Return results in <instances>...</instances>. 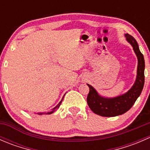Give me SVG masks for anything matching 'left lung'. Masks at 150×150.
<instances>
[{
	"mask_svg": "<svg viewBox=\"0 0 150 150\" xmlns=\"http://www.w3.org/2000/svg\"><path fill=\"white\" fill-rule=\"evenodd\" d=\"M125 36L127 41L132 46L138 59L137 78L131 89L120 96L107 98L100 96L93 86L87 84L89 87L87 96L88 105L95 114L103 117H115L128 111L140 96L144 84L145 64L143 54L141 53L135 38L128 34H125Z\"/></svg>",
	"mask_w": 150,
	"mask_h": 150,
	"instance_id": "1",
	"label": "left lung"
}]
</instances>
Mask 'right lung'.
<instances>
[{
  "label": "right lung",
  "instance_id": "obj_1",
  "mask_svg": "<svg viewBox=\"0 0 150 150\" xmlns=\"http://www.w3.org/2000/svg\"><path fill=\"white\" fill-rule=\"evenodd\" d=\"M64 96H63V98H64ZM63 98H62V99L61 102H60L58 104V105H57L55 107H54V108H53L52 110H51V112H40V113L38 112V115H48V114H51V113H53V112H55V110H57V109H58L59 107L60 104H61L62 102V100H63Z\"/></svg>",
  "mask_w": 150,
  "mask_h": 150
}]
</instances>
